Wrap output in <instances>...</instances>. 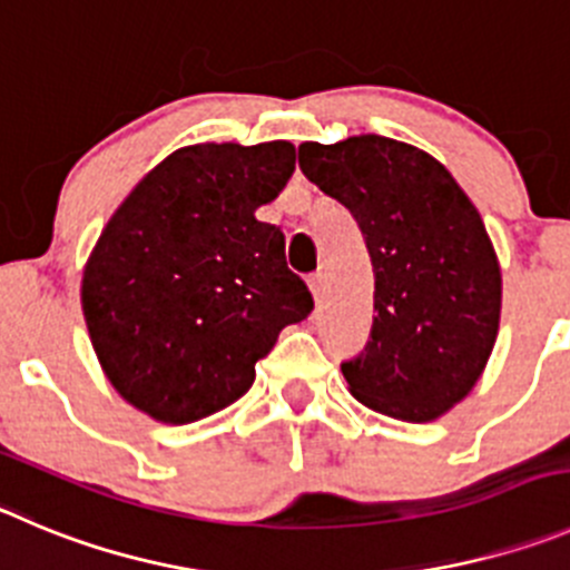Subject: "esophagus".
Here are the masks:
<instances>
[{
    "label": "esophagus",
    "instance_id": "esophagus-1",
    "mask_svg": "<svg viewBox=\"0 0 570 570\" xmlns=\"http://www.w3.org/2000/svg\"><path fill=\"white\" fill-rule=\"evenodd\" d=\"M309 289H312V295H315V301L321 303V297H323V273H312L309 275Z\"/></svg>",
    "mask_w": 570,
    "mask_h": 570
}]
</instances>
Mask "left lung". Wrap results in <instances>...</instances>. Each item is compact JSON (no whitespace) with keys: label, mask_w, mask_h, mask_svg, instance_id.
<instances>
[{"label":"left lung","mask_w":570,"mask_h":570,"mask_svg":"<svg viewBox=\"0 0 570 570\" xmlns=\"http://www.w3.org/2000/svg\"><path fill=\"white\" fill-rule=\"evenodd\" d=\"M303 177L351 210L374 267V323L343 363L376 413L433 422L472 391L501 323V267L481 213L439 159L360 135L297 148Z\"/></svg>","instance_id":"1"}]
</instances>
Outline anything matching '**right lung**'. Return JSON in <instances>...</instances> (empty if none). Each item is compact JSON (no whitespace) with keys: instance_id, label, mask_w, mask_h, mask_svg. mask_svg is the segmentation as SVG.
I'll list each match as a JSON object with an SVG mask.
<instances>
[{"instance_id":"add662e5","label":"right lung","mask_w":570,"mask_h":570,"mask_svg":"<svg viewBox=\"0 0 570 570\" xmlns=\"http://www.w3.org/2000/svg\"><path fill=\"white\" fill-rule=\"evenodd\" d=\"M292 171L286 140L185 146L104 227L81 306L106 380L137 411L188 424L233 405L281 328L315 309L281 227L255 219Z\"/></svg>"}]
</instances>
